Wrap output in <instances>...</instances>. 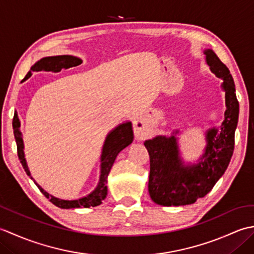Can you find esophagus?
Masks as SVG:
<instances>
[{"mask_svg":"<svg viewBox=\"0 0 254 254\" xmlns=\"http://www.w3.org/2000/svg\"><path fill=\"white\" fill-rule=\"evenodd\" d=\"M134 132H135V134L136 135L138 136V135H141L142 134V130H143V123L141 122L139 123L138 121H135L134 122Z\"/></svg>","mask_w":254,"mask_h":254,"instance_id":"1","label":"esophagus"}]
</instances>
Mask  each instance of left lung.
Segmentation results:
<instances>
[{"mask_svg":"<svg viewBox=\"0 0 254 254\" xmlns=\"http://www.w3.org/2000/svg\"><path fill=\"white\" fill-rule=\"evenodd\" d=\"M205 61L209 69L223 79L226 111L220 127L205 131L204 153L195 163L182 158L180 130L171 135H157L144 142L150 159L148 192L156 204L180 206L193 204L212 190L227 169L235 146V131L238 124L239 102L236 97L233 76L228 67L212 49H205Z\"/></svg>","mask_w":254,"mask_h":254,"instance_id":"1","label":"left lung"}]
</instances>
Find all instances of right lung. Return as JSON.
Here are the masks:
<instances>
[{
  "label": "right lung",
  "instance_id": "obj_1",
  "mask_svg": "<svg viewBox=\"0 0 254 254\" xmlns=\"http://www.w3.org/2000/svg\"><path fill=\"white\" fill-rule=\"evenodd\" d=\"M83 61L77 57L73 56H55V57H46L40 59L37 61L34 65L31 66L30 71L26 75L24 80L28 79L31 76V72L35 71H46V72H53L58 73L61 72L62 68H69L72 66H77ZM13 128H14V136L16 144H17V154L18 158L20 160L23 168L25 169L26 174L30 177V179L36 183V186L39 188L41 193L47 198H50V201L56 205V206L60 208H88L91 206H98L102 203V201L106 198L108 193L107 188V179L109 176V172L112 168V165L115 163L118 154L121 152L122 149L128 146L133 142V130H132V123L130 121L123 122L119 124L113 130H111L105 139V143L102 145L101 156H100V176L98 185L87 195L83 197H79L77 199H62L57 196H53L51 194L48 193L44 188L38 185L34 178L31 177V174L27 165V161L25 158L24 153V139L23 134L20 132V121L17 115V111L14 113L13 119Z\"/></svg>",
  "mask_w": 254,
  "mask_h": 254
}]
</instances>
